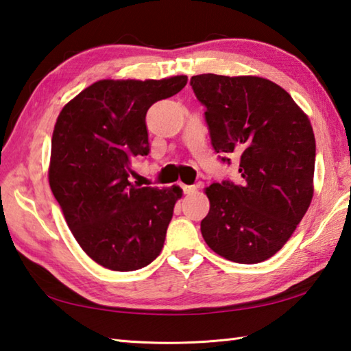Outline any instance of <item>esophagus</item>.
<instances>
[{
    "label": "esophagus",
    "mask_w": 351,
    "mask_h": 351,
    "mask_svg": "<svg viewBox=\"0 0 351 351\" xmlns=\"http://www.w3.org/2000/svg\"><path fill=\"white\" fill-rule=\"evenodd\" d=\"M180 187L182 189V192L184 193H193L195 192V190H197L198 187L197 186H187V184H180Z\"/></svg>",
    "instance_id": "esophagus-1"
}]
</instances>
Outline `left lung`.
Here are the masks:
<instances>
[{"instance_id":"left-lung-1","label":"left lung","mask_w":351,"mask_h":351,"mask_svg":"<svg viewBox=\"0 0 351 351\" xmlns=\"http://www.w3.org/2000/svg\"><path fill=\"white\" fill-rule=\"evenodd\" d=\"M206 106L213 150L240 182H213L201 234L213 252L235 263L268 260L300 223L313 198L316 139L310 119L289 94L261 77L199 74L190 79Z\"/></svg>"}]
</instances>
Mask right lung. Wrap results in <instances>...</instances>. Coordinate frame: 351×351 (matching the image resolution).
<instances>
[{"mask_svg": "<svg viewBox=\"0 0 351 351\" xmlns=\"http://www.w3.org/2000/svg\"><path fill=\"white\" fill-rule=\"evenodd\" d=\"M186 75L99 80L64 105L51 141L49 186L74 239L96 263L136 271L162 251L182 190L130 181L132 161L150 153L145 114L180 93Z\"/></svg>", "mask_w": 351, "mask_h": 351, "instance_id": "obj_1", "label": "right lung"}]
</instances>
